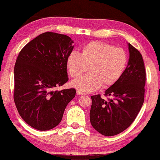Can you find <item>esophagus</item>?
Segmentation results:
<instances>
[{
    "label": "esophagus",
    "instance_id": "esophagus-1",
    "mask_svg": "<svg viewBox=\"0 0 160 160\" xmlns=\"http://www.w3.org/2000/svg\"><path fill=\"white\" fill-rule=\"evenodd\" d=\"M76 94H77L78 95H84V94H85L84 92H82L81 91H78V90L77 92H76Z\"/></svg>",
    "mask_w": 160,
    "mask_h": 160
}]
</instances>
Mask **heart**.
I'll list each match as a JSON object with an SVG mask.
<instances>
[{"label":"heart","instance_id":"1","mask_svg":"<svg viewBox=\"0 0 160 160\" xmlns=\"http://www.w3.org/2000/svg\"><path fill=\"white\" fill-rule=\"evenodd\" d=\"M128 63L126 51L110 44L94 41L82 48V54L73 51L68 55L67 66L73 78L79 77L89 69L90 72L73 80L71 85L82 92H92L110 87L121 77Z\"/></svg>","mask_w":160,"mask_h":160}]
</instances>
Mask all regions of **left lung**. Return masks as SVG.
<instances>
[{
  "mask_svg": "<svg viewBox=\"0 0 160 160\" xmlns=\"http://www.w3.org/2000/svg\"><path fill=\"white\" fill-rule=\"evenodd\" d=\"M129 60L126 68L118 82L109 87L105 95L91 96L89 112L93 128L106 136L117 135L134 121L144 101L146 71L142 55L130 43Z\"/></svg>",
  "mask_w": 160,
  "mask_h": 160,
  "instance_id": "obj_1",
  "label": "left lung"
}]
</instances>
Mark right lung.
<instances>
[{
  "mask_svg": "<svg viewBox=\"0 0 160 160\" xmlns=\"http://www.w3.org/2000/svg\"><path fill=\"white\" fill-rule=\"evenodd\" d=\"M73 41L65 34L48 32L27 43L14 66L13 99L22 119L39 131L50 130L61 122L73 88L53 91L68 82L67 59Z\"/></svg>",
  "mask_w": 160,
  "mask_h": 160,
  "instance_id": "right-lung-1",
  "label": "right lung"
}]
</instances>
